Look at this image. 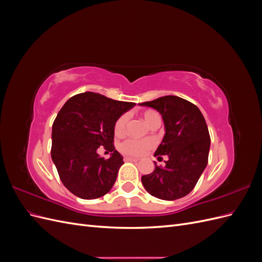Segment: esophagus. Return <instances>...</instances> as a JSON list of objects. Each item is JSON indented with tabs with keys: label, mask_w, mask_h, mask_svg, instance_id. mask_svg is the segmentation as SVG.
I'll return each instance as SVG.
<instances>
[{
	"label": "esophagus",
	"mask_w": 262,
	"mask_h": 262,
	"mask_svg": "<svg viewBox=\"0 0 262 262\" xmlns=\"http://www.w3.org/2000/svg\"><path fill=\"white\" fill-rule=\"evenodd\" d=\"M124 161L125 162H138L139 158H136V157H129V156H125L124 157Z\"/></svg>",
	"instance_id": "obj_1"
}]
</instances>
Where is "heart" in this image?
I'll return each mask as SVG.
<instances>
[{"label": "heart", "instance_id": "obj_1", "mask_svg": "<svg viewBox=\"0 0 262 262\" xmlns=\"http://www.w3.org/2000/svg\"><path fill=\"white\" fill-rule=\"evenodd\" d=\"M142 118H143L144 122L149 126L150 123L153 121L160 119V116H158L157 113L153 112V110H147V112H144L142 114ZM129 120V116L124 114L118 118V120L115 123V133L117 136H120L125 130L126 123H128ZM153 143L152 141L149 140H134V139H128L123 141L120 144V150L129 156H140L143 153H145L147 149L152 147Z\"/></svg>", "mask_w": 262, "mask_h": 262}]
</instances>
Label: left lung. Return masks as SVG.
Returning <instances> with one entry per match:
<instances>
[{
    "label": "left lung",
    "mask_w": 262,
    "mask_h": 262,
    "mask_svg": "<svg viewBox=\"0 0 262 262\" xmlns=\"http://www.w3.org/2000/svg\"><path fill=\"white\" fill-rule=\"evenodd\" d=\"M141 106L162 115L165 136L154 156L167 155L165 167L142 176L146 191L162 200H176L192 191L208 165L210 134L200 109L178 96H164Z\"/></svg>",
    "instance_id": "1"
}]
</instances>
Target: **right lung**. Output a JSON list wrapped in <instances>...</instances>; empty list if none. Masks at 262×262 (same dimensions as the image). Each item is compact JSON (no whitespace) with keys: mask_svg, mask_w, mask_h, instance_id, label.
Returning a JSON list of instances; mask_svg holds the SVG:
<instances>
[{"mask_svg":"<svg viewBox=\"0 0 262 262\" xmlns=\"http://www.w3.org/2000/svg\"><path fill=\"white\" fill-rule=\"evenodd\" d=\"M134 102L85 92L71 97L52 124L51 158L62 184L81 199H97L113 188L123 157L115 149V123ZM111 152L108 160L97 153Z\"/></svg>","mask_w":262,"mask_h":262,"instance_id":"1","label":"right lung"}]
</instances>
